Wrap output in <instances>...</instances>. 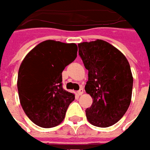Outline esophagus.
<instances>
[{"label": "esophagus", "instance_id": "34e87169", "mask_svg": "<svg viewBox=\"0 0 150 150\" xmlns=\"http://www.w3.org/2000/svg\"><path fill=\"white\" fill-rule=\"evenodd\" d=\"M82 94H83V88H81L80 90L77 91V95H78V96H81Z\"/></svg>", "mask_w": 150, "mask_h": 150}]
</instances>
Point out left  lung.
<instances>
[{"instance_id":"1","label":"left lung","mask_w":150,"mask_h":150,"mask_svg":"<svg viewBox=\"0 0 150 150\" xmlns=\"http://www.w3.org/2000/svg\"><path fill=\"white\" fill-rule=\"evenodd\" d=\"M78 48L88 70L85 90L93 99L86 109L87 119L94 126L110 127L124 115L131 102L129 63L120 50L103 40L79 43Z\"/></svg>"}]
</instances>
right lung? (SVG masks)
<instances>
[{
  "mask_svg": "<svg viewBox=\"0 0 150 150\" xmlns=\"http://www.w3.org/2000/svg\"><path fill=\"white\" fill-rule=\"evenodd\" d=\"M76 56L75 43L47 40L23 59L17 80L19 99L27 116L37 126L53 128L64 120L75 95L63 89L62 73Z\"/></svg>",
  "mask_w": 150,
  "mask_h": 150,
  "instance_id": "obj_1",
  "label": "right lung"
}]
</instances>
